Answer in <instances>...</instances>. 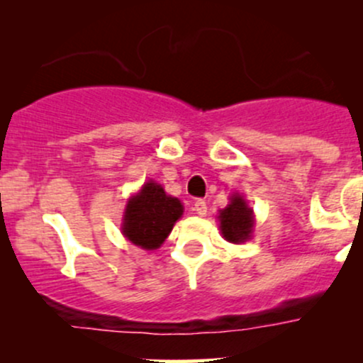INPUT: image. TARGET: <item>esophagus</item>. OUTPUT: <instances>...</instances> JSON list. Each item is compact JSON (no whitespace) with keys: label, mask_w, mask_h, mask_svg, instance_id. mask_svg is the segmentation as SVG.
Here are the masks:
<instances>
[{"label":"esophagus","mask_w":363,"mask_h":363,"mask_svg":"<svg viewBox=\"0 0 363 363\" xmlns=\"http://www.w3.org/2000/svg\"><path fill=\"white\" fill-rule=\"evenodd\" d=\"M194 211H196V213H198L199 216H205V215H206L208 206H206L205 199H196V203H194Z\"/></svg>","instance_id":"obj_1"}]
</instances>
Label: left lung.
Returning <instances> with one entry per match:
<instances>
[{
	"mask_svg": "<svg viewBox=\"0 0 363 363\" xmlns=\"http://www.w3.org/2000/svg\"><path fill=\"white\" fill-rule=\"evenodd\" d=\"M220 230L225 240L234 244L245 242L252 237L254 215L240 194H232L230 203L220 210Z\"/></svg>",
	"mask_w": 363,
	"mask_h": 363,
	"instance_id": "left-lung-1",
	"label": "left lung"
}]
</instances>
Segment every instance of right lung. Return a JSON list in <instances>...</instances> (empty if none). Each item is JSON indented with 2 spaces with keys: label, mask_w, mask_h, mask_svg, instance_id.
<instances>
[{
  "label": "right lung",
  "mask_w": 363,
  "mask_h": 363,
  "mask_svg": "<svg viewBox=\"0 0 363 363\" xmlns=\"http://www.w3.org/2000/svg\"><path fill=\"white\" fill-rule=\"evenodd\" d=\"M184 206L155 181H148L138 194L128 199L121 230L128 240L141 249H158L182 216Z\"/></svg>",
  "instance_id": "right-lung-1"
}]
</instances>
